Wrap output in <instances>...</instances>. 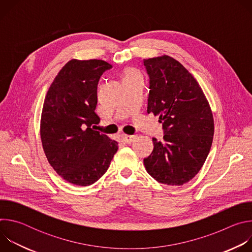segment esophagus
Returning a JSON list of instances; mask_svg holds the SVG:
<instances>
[{
    "instance_id": "obj_1",
    "label": "esophagus",
    "mask_w": 252,
    "mask_h": 252,
    "mask_svg": "<svg viewBox=\"0 0 252 252\" xmlns=\"http://www.w3.org/2000/svg\"><path fill=\"white\" fill-rule=\"evenodd\" d=\"M134 138H135L134 135H127V134H123L122 135V139L126 143H131L134 140Z\"/></svg>"
}]
</instances>
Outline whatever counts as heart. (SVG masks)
I'll list each match as a JSON object with an SVG mask.
<instances>
[{
	"label": "heart",
	"mask_w": 252,
	"mask_h": 252,
	"mask_svg": "<svg viewBox=\"0 0 252 252\" xmlns=\"http://www.w3.org/2000/svg\"><path fill=\"white\" fill-rule=\"evenodd\" d=\"M139 76L137 71H135L134 69H127L126 73L125 75V78L124 79H127V78H132V77H137Z\"/></svg>",
	"instance_id": "1"
}]
</instances>
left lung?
I'll use <instances>...</instances> for the list:
<instances>
[{"mask_svg": "<svg viewBox=\"0 0 252 252\" xmlns=\"http://www.w3.org/2000/svg\"><path fill=\"white\" fill-rule=\"evenodd\" d=\"M150 76L148 113L158 116L163 141L143 159L147 171L166 186H183L202 167L210 151L214 123L199 84L175 59L163 55L143 60Z\"/></svg>", "mask_w": 252, "mask_h": 252, "instance_id": "1", "label": "left lung"}]
</instances>
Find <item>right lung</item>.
<instances>
[{
  "label": "right lung",
  "mask_w": 252,
  "mask_h": 252,
  "mask_svg": "<svg viewBox=\"0 0 252 252\" xmlns=\"http://www.w3.org/2000/svg\"><path fill=\"white\" fill-rule=\"evenodd\" d=\"M112 66L101 60H70L45 97L40 126L43 149L55 171L69 184H94L118 152L116 140L94 130L100 121L94 112L97 83Z\"/></svg>",
  "instance_id": "obj_1"
}]
</instances>
